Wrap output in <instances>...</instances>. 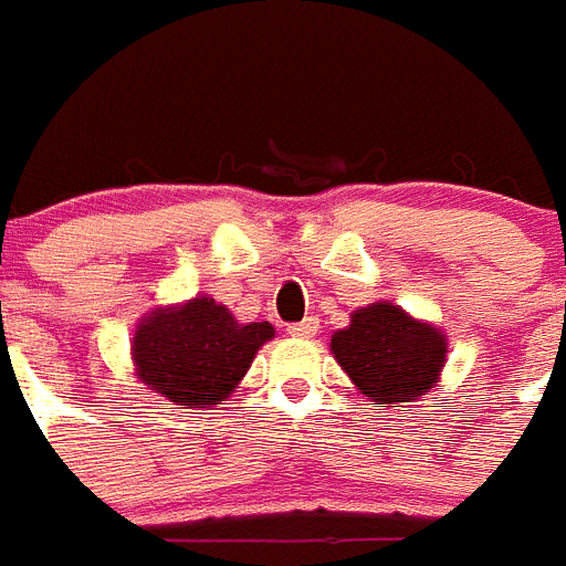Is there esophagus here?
Wrapping results in <instances>:
<instances>
[{
    "label": "esophagus",
    "instance_id": "esophagus-1",
    "mask_svg": "<svg viewBox=\"0 0 566 566\" xmlns=\"http://www.w3.org/2000/svg\"><path fill=\"white\" fill-rule=\"evenodd\" d=\"M319 328V319L317 317H305L302 323H291L287 326V335L291 337H314Z\"/></svg>",
    "mask_w": 566,
    "mask_h": 566
}]
</instances>
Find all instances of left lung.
<instances>
[{"mask_svg": "<svg viewBox=\"0 0 566 566\" xmlns=\"http://www.w3.org/2000/svg\"><path fill=\"white\" fill-rule=\"evenodd\" d=\"M328 346L358 394L376 408H402L431 394L449 355L443 328L387 300L355 308L349 326L337 328Z\"/></svg>", "mask_w": 566, "mask_h": 566, "instance_id": "8db88e82", "label": "left lung"}]
</instances>
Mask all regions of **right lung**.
Listing matches in <instances>:
<instances>
[{
  "label": "right lung",
  "mask_w": 566,
  "mask_h": 566,
  "mask_svg": "<svg viewBox=\"0 0 566 566\" xmlns=\"http://www.w3.org/2000/svg\"><path fill=\"white\" fill-rule=\"evenodd\" d=\"M270 323H240L222 302L199 293L146 311L132 337L135 376L185 408H213L234 394L258 349L273 340Z\"/></svg>",
  "instance_id": "add662e5"
}]
</instances>
